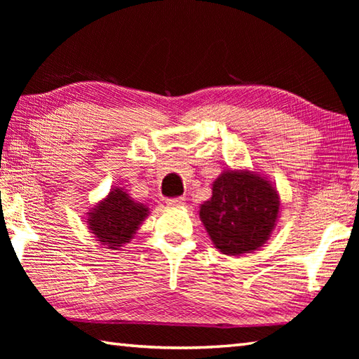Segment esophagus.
<instances>
[{"label": "esophagus", "instance_id": "obj_1", "mask_svg": "<svg viewBox=\"0 0 359 359\" xmlns=\"http://www.w3.org/2000/svg\"><path fill=\"white\" fill-rule=\"evenodd\" d=\"M185 197L184 196H177V197H170V199H166V203L170 205V207H182V205H185Z\"/></svg>", "mask_w": 359, "mask_h": 359}]
</instances>
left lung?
Here are the masks:
<instances>
[{
  "label": "left lung",
  "mask_w": 359,
  "mask_h": 359,
  "mask_svg": "<svg viewBox=\"0 0 359 359\" xmlns=\"http://www.w3.org/2000/svg\"><path fill=\"white\" fill-rule=\"evenodd\" d=\"M279 199L274 188L251 172L225 171L212 185V197L201 207V219L212 243L224 255H242L269 239Z\"/></svg>",
  "instance_id": "left-lung-1"
}]
</instances>
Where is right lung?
Listing matches in <instances>:
<instances>
[{
  "mask_svg": "<svg viewBox=\"0 0 359 359\" xmlns=\"http://www.w3.org/2000/svg\"><path fill=\"white\" fill-rule=\"evenodd\" d=\"M147 216L148 208L143 203L131 201V197L117 188L93 212H89L88 220L89 228L98 241L116 248L129 242Z\"/></svg>",
  "mask_w": 359,
  "mask_h": 359,
  "instance_id": "obj_1",
  "label": "right lung"
}]
</instances>
